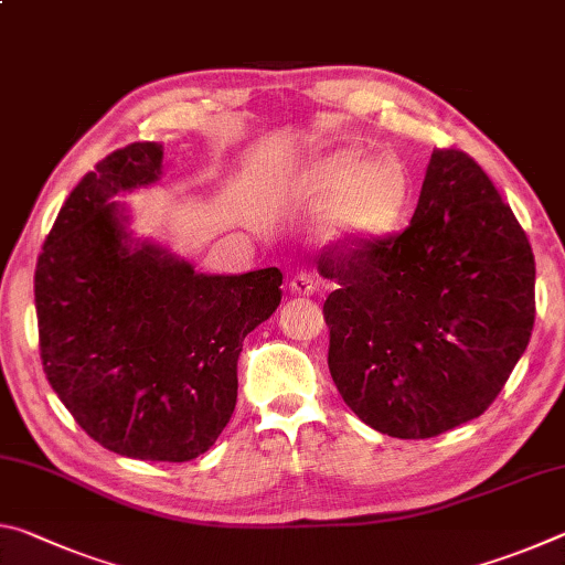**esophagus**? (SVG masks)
Wrapping results in <instances>:
<instances>
[{"instance_id": "1", "label": "esophagus", "mask_w": 565, "mask_h": 565, "mask_svg": "<svg viewBox=\"0 0 565 565\" xmlns=\"http://www.w3.org/2000/svg\"><path fill=\"white\" fill-rule=\"evenodd\" d=\"M289 289H291L294 294H299V296H311L313 291H317V279H313L311 274L301 271V274L294 276L291 284H289Z\"/></svg>"}]
</instances>
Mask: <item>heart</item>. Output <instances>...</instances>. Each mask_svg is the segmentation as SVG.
Instances as JSON below:
<instances>
[{"label":"heart","mask_w":565,"mask_h":565,"mask_svg":"<svg viewBox=\"0 0 565 565\" xmlns=\"http://www.w3.org/2000/svg\"><path fill=\"white\" fill-rule=\"evenodd\" d=\"M299 191L317 204H331L329 232L349 242H379L404 222L411 179L398 159L366 161L359 149H341L321 159L299 179Z\"/></svg>","instance_id":"b5f03b06"}]
</instances>
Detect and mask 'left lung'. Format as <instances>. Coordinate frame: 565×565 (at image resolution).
Here are the masks:
<instances>
[{
  "mask_svg": "<svg viewBox=\"0 0 565 565\" xmlns=\"http://www.w3.org/2000/svg\"><path fill=\"white\" fill-rule=\"evenodd\" d=\"M329 371L363 424L431 438L501 394L535 319L529 236L461 149H434L401 234L323 246Z\"/></svg>",
  "mask_w": 565,
  "mask_h": 565,
  "instance_id": "1",
  "label": "left lung"
}]
</instances>
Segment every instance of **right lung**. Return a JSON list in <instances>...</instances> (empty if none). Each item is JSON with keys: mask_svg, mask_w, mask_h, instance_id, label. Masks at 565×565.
<instances>
[{"mask_svg": "<svg viewBox=\"0 0 565 565\" xmlns=\"http://www.w3.org/2000/svg\"><path fill=\"white\" fill-rule=\"evenodd\" d=\"M161 157L134 141L84 174L36 259L34 303L44 374L76 424L119 456L181 463L232 418L242 343L276 311L284 276H206L134 244L111 196L154 184Z\"/></svg>", "mask_w": 565, "mask_h": 565, "instance_id": "add662e5", "label": "right lung"}]
</instances>
